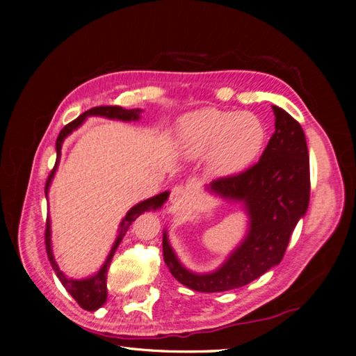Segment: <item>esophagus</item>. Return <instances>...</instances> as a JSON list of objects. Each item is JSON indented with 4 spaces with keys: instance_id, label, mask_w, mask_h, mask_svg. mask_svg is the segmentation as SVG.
<instances>
[{
    "instance_id": "1",
    "label": "esophagus",
    "mask_w": 356,
    "mask_h": 356,
    "mask_svg": "<svg viewBox=\"0 0 356 356\" xmlns=\"http://www.w3.org/2000/svg\"><path fill=\"white\" fill-rule=\"evenodd\" d=\"M170 201H171V204H172L174 207L185 206V204L188 202V191H186V188H184L182 185H176L171 190Z\"/></svg>"
}]
</instances>
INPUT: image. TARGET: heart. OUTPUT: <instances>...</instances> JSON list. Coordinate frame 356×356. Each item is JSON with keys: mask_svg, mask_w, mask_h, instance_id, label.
<instances>
[{"mask_svg": "<svg viewBox=\"0 0 356 356\" xmlns=\"http://www.w3.org/2000/svg\"><path fill=\"white\" fill-rule=\"evenodd\" d=\"M267 127L252 113L201 108L179 120L176 144L186 159H207L216 177H234L261 156Z\"/></svg>", "mask_w": 356, "mask_h": 356, "instance_id": "1", "label": "heart"}]
</instances>
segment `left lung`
<instances>
[{
    "mask_svg": "<svg viewBox=\"0 0 356 356\" xmlns=\"http://www.w3.org/2000/svg\"><path fill=\"white\" fill-rule=\"evenodd\" d=\"M275 134L254 166L206 188L226 201L240 202L248 215L245 238L218 268L191 272L179 261L163 232V257L180 284L196 292H225L250 284L281 262L292 232L309 206V155L305 131L291 114L272 106Z\"/></svg>",
    "mask_w": 356,
    "mask_h": 356,
    "instance_id": "left-lung-1",
    "label": "left lung"
}]
</instances>
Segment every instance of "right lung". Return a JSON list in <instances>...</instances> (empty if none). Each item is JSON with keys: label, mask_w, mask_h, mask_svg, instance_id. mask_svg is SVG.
Instances as JSON below:
<instances>
[{"label": "right lung", "mask_w": 356, "mask_h": 356, "mask_svg": "<svg viewBox=\"0 0 356 356\" xmlns=\"http://www.w3.org/2000/svg\"><path fill=\"white\" fill-rule=\"evenodd\" d=\"M141 111L143 110H140V108H135V110H125V108H122V106H95V108H91V110L84 111L81 116H78L75 120H72L70 124L65 125V127L61 131H59V136L56 140V163H55V168H53V171L50 172V176H48V179H47L45 196H48V188H50L51 180H53V177H55L59 159H61V147H63L64 140L72 134V131L80 127L84 120H86V118L100 116V118H106V119H118V120H124V122H130V120L140 119ZM168 196H170V191H163V193H160V195H156L154 197H149V200L141 201L140 204H136V206L131 207L127 212V215H125L122 218V221H120L118 237H116V240H114L113 248L110 251V254H108L105 264L102 265L97 273L89 276V278H84V280L69 278V276H65L61 272V268H59V265L56 264L55 256H53V250H51L50 218L47 220L45 246H47L48 261H50L53 270H55V273L59 278V281L63 282L65 291H67L72 295V297L76 300V303L80 305L83 309L95 311L105 303L106 297H108V293H106V273H108V268H110V264H111V259L114 256V252H116L119 243L122 242L125 232L129 231L131 222H134L141 213L147 212V210H156V209H160L161 206H163V204L168 200Z\"/></svg>", "instance_id": "1"}]
</instances>
